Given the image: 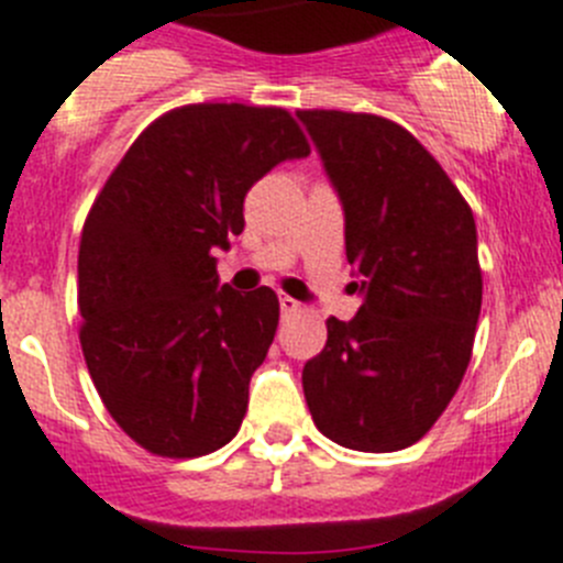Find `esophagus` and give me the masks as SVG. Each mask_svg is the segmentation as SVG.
<instances>
[{
	"mask_svg": "<svg viewBox=\"0 0 563 563\" xmlns=\"http://www.w3.org/2000/svg\"><path fill=\"white\" fill-rule=\"evenodd\" d=\"M300 309H302V306L295 300V297H288V295L280 297V311H283V317L297 314V311H300Z\"/></svg>",
	"mask_w": 563,
	"mask_h": 563,
	"instance_id": "esophagus-1",
	"label": "esophagus"
}]
</instances>
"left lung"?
<instances>
[{"label": "left lung", "mask_w": 563, "mask_h": 563, "mask_svg": "<svg viewBox=\"0 0 563 563\" xmlns=\"http://www.w3.org/2000/svg\"><path fill=\"white\" fill-rule=\"evenodd\" d=\"M345 212V257L363 277L354 320H325L302 368L322 437L363 453L402 451L462 385L482 311L476 221L439 161L397 121L297 110Z\"/></svg>", "instance_id": "left-lung-1"}]
</instances>
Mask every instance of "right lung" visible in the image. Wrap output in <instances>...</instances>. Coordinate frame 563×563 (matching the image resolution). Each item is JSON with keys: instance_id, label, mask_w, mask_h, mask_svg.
Segmentation results:
<instances>
[{"instance_id": "obj_1", "label": "right lung", "mask_w": 563, "mask_h": 563, "mask_svg": "<svg viewBox=\"0 0 563 563\" xmlns=\"http://www.w3.org/2000/svg\"><path fill=\"white\" fill-rule=\"evenodd\" d=\"M309 153L283 107L184 104L146 126L92 200L78 340L101 402L144 451L207 456L241 430L280 302L268 286L218 288L212 252L243 232L254 180Z\"/></svg>"}]
</instances>
